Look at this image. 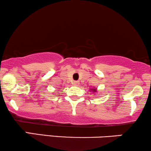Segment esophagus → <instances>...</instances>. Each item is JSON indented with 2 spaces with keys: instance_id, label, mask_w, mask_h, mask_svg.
Listing matches in <instances>:
<instances>
[{
  "instance_id": "esophagus-1",
  "label": "esophagus",
  "mask_w": 151,
  "mask_h": 151,
  "mask_svg": "<svg viewBox=\"0 0 151 151\" xmlns=\"http://www.w3.org/2000/svg\"><path fill=\"white\" fill-rule=\"evenodd\" d=\"M78 84H79V83H78V81H74V82H73V85H75V86L78 85Z\"/></svg>"
}]
</instances>
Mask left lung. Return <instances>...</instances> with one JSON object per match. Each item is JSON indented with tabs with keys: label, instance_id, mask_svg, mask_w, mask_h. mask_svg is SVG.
<instances>
[{
	"label": "left lung",
	"instance_id": "1",
	"mask_svg": "<svg viewBox=\"0 0 151 151\" xmlns=\"http://www.w3.org/2000/svg\"><path fill=\"white\" fill-rule=\"evenodd\" d=\"M90 90H91V91H93V92H96V89H91Z\"/></svg>",
	"mask_w": 151,
	"mask_h": 151
}]
</instances>
